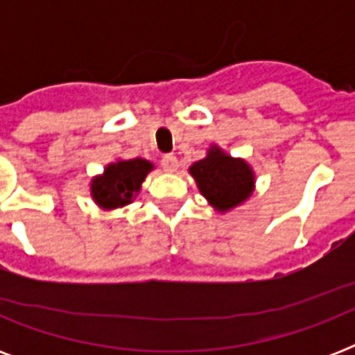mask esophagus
I'll return each instance as SVG.
<instances>
[{"mask_svg":"<svg viewBox=\"0 0 355 355\" xmlns=\"http://www.w3.org/2000/svg\"><path fill=\"white\" fill-rule=\"evenodd\" d=\"M162 167H164V171H177V167H178V160H177V156L175 155H164L162 156V160H160Z\"/></svg>","mask_w":355,"mask_h":355,"instance_id":"34e87169","label":"esophagus"}]
</instances>
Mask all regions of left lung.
Here are the masks:
<instances>
[{"instance_id": "left-lung-1", "label": "left lung", "mask_w": 355, "mask_h": 355, "mask_svg": "<svg viewBox=\"0 0 355 355\" xmlns=\"http://www.w3.org/2000/svg\"><path fill=\"white\" fill-rule=\"evenodd\" d=\"M200 193L214 208L227 211L252 193L254 177L243 160H234L221 149H210L208 156L189 167Z\"/></svg>"}]
</instances>
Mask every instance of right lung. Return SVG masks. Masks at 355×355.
I'll list each match as a JSON object with an SVG mask.
<instances>
[{"instance_id": "1", "label": "right lung", "mask_w": 355, "mask_h": 355, "mask_svg": "<svg viewBox=\"0 0 355 355\" xmlns=\"http://www.w3.org/2000/svg\"><path fill=\"white\" fill-rule=\"evenodd\" d=\"M150 169L153 164L141 158L110 164L105 169V175L92 182V197L103 208L128 205L139 191V186Z\"/></svg>"}]
</instances>
